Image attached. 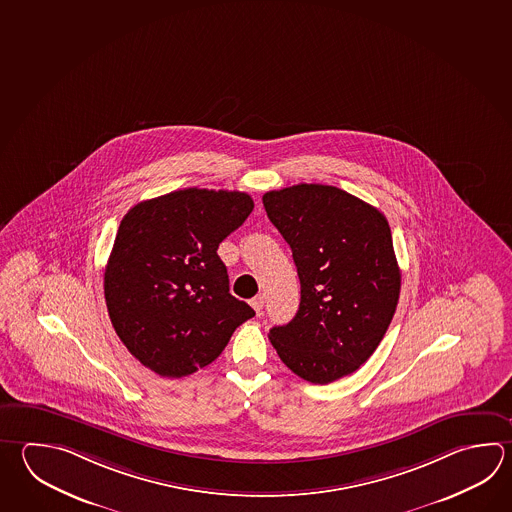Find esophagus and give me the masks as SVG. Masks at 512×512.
<instances>
[{
  "instance_id": "34e87169",
  "label": "esophagus",
  "mask_w": 512,
  "mask_h": 512,
  "mask_svg": "<svg viewBox=\"0 0 512 512\" xmlns=\"http://www.w3.org/2000/svg\"><path fill=\"white\" fill-rule=\"evenodd\" d=\"M251 308L255 309L259 315H261L262 308H264V297L262 295H257V297H253L251 299Z\"/></svg>"
}]
</instances>
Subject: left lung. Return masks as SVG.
Here are the masks:
<instances>
[{
  "label": "left lung",
  "mask_w": 512,
  "mask_h": 512,
  "mask_svg": "<svg viewBox=\"0 0 512 512\" xmlns=\"http://www.w3.org/2000/svg\"><path fill=\"white\" fill-rule=\"evenodd\" d=\"M262 203L300 279L299 311L270 329L271 344L311 384L348 377L375 353L398 304L402 277L389 222L328 184L271 190Z\"/></svg>",
  "instance_id": "8db88e82"
}]
</instances>
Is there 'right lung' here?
<instances>
[{"label":"right lung","mask_w":512,"mask_h":512,"mask_svg":"<svg viewBox=\"0 0 512 512\" xmlns=\"http://www.w3.org/2000/svg\"><path fill=\"white\" fill-rule=\"evenodd\" d=\"M248 193L186 188L130 208L105 270L117 337L157 375L212 364L255 311L230 293L217 248L248 219Z\"/></svg>","instance_id":"add662e5"}]
</instances>
